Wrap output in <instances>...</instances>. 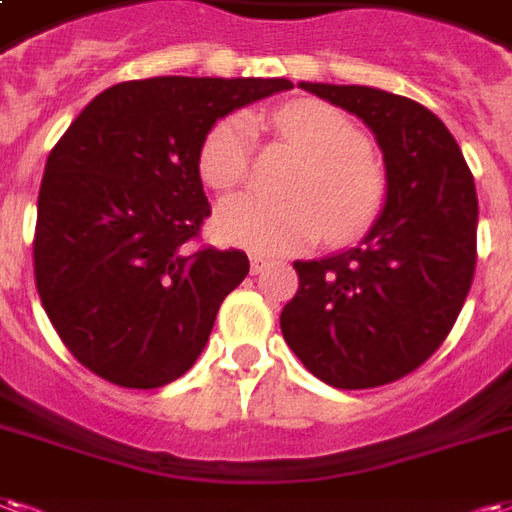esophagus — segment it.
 <instances>
[{"mask_svg":"<svg viewBox=\"0 0 512 512\" xmlns=\"http://www.w3.org/2000/svg\"><path fill=\"white\" fill-rule=\"evenodd\" d=\"M249 266H252V274H260V271L268 266V260H266V257H260V255H252V257H249Z\"/></svg>","mask_w":512,"mask_h":512,"instance_id":"34e87169","label":"esophagus"}]
</instances>
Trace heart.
I'll use <instances>...</instances> for the list:
<instances>
[{"label": "heart", "instance_id": "heart-1", "mask_svg": "<svg viewBox=\"0 0 512 512\" xmlns=\"http://www.w3.org/2000/svg\"><path fill=\"white\" fill-rule=\"evenodd\" d=\"M285 138L312 157L293 184V200L238 195L222 203L219 236L257 255H295L323 233L336 244L361 238L385 203V173L366 149L358 124L320 100H298L271 116ZM255 151V121L246 113L219 119L200 149V176L227 192L244 184Z\"/></svg>", "mask_w": 512, "mask_h": 512}]
</instances>
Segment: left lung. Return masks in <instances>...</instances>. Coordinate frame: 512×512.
<instances>
[{"label": "left lung", "instance_id": "left-lung-1", "mask_svg": "<svg viewBox=\"0 0 512 512\" xmlns=\"http://www.w3.org/2000/svg\"><path fill=\"white\" fill-rule=\"evenodd\" d=\"M374 132L385 206L352 249L295 260L279 325L317 380L361 391L429 361L464 306L478 260V195L448 127L420 102L372 86L301 83Z\"/></svg>", "mask_w": 512, "mask_h": 512}]
</instances>
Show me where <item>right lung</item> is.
Returning a JSON list of instances; mask_svg holds the SVG:
<instances>
[{"instance_id": "add662e5", "label": "right lung", "mask_w": 512, "mask_h": 512, "mask_svg": "<svg viewBox=\"0 0 512 512\" xmlns=\"http://www.w3.org/2000/svg\"><path fill=\"white\" fill-rule=\"evenodd\" d=\"M293 89L285 78H146L97 94L40 184L34 282L67 350L121 388L192 369L249 274L238 249H189L211 214L200 149L222 116Z\"/></svg>"}]
</instances>
